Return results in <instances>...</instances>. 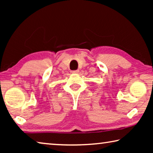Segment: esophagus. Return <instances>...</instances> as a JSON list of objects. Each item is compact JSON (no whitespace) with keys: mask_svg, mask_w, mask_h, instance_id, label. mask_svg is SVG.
Returning a JSON list of instances; mask_svg holds the SVG:
<instances>
[{"mask_svg":"<svg viewBox=\"0 0 153 153\" xmlns=\"http://www.w3.org/2000/svg\"><path fill=\"white\" fill-rule=\"evenodd\" d=\"M79 70H75V71H72L71 73L72 74H78Z\"/></svg>","mask_w":153,"mask_h":153,"instance_id":"obj_1","label":"esophagus"}]
</instances>
